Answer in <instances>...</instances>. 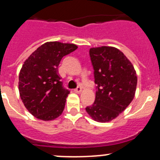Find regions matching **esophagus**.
Segmentation results:
<instances>
[{"instance_id": "obj_1", "label": "esophagus", "mask_w": 160, "mask_h": 160, "mask_svg": "<svg viewBox=\"0 0 160 160\" xmlns=\"http://www.w3.org/2000/svg\"><path fill=\"white\" fill-rule=\"evenodd\" d=\"M74 91L76 92V93H80V92L82 91V89H81V88H80V87H77V88H76L75 90H74Z\"/></svg>"}]
</instances>
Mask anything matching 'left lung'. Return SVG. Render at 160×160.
I'll list each match as a JSON object with an SVG mask.
<instances>
[{
    "label": "left lung",
    "mask_w": 160,
    "mask_h": 160,
    "mask_svg": "<svg viewBox=\"0 0 160 160\" xmlns=\"http://www.w3.org/2000/svg\"><path fill=\"white\" fill-rule=\"evenodd\" d=\"M98 84L96 98L86 111L93 120L109 122L126 109L133 100L137 86L136 71L122 51L112 46L90 49Z\"/></svg>",
    "instance_id": "obj_1"
}]
</instances>
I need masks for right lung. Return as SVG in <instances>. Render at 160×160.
<instances>
[{"instance_id": "obj_1", "label": "right lung", "mask_w": 160, "mask_h": 160, "mask_svg": "<svg viewBox=\"0 0 160 160\" xmlns=\"http://www.w3.org/2000/svg\"><path fill=\"white\" fill-rule=\"evenodd\" d=\"M78 48L72 43L47 42L24 62L19 72L18 90L24 105L34 117L52 121L61 115L70 93L58 72L61 59Z\"/></svg>"}]
</instances>
